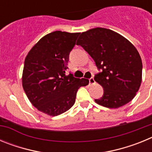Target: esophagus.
Masks as SVG:
<instances>
[{
	"mask_svg": "<svg viewBox=\"0 0 152 152\" xmlns=\"http://www.w3.org/2000/svg\"><path fill=\"white\" fill-rule=\"evenodd\" d=\"M89 83L90 84H95V80H94V77H91V78L89 79Z\"/></svg>",
	"mask_w": 152,
	"mask_h": 152,
	"instance_id": "34e87169",
	"label": "esophagus"
}]
</instances>
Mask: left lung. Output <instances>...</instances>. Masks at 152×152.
I'll return each mask as SVG.
<instances>
[{
  "label": "left lung",
  "mask_w": 152,
  "mask_h": 152,
  "mask_svg": "<svg viewBox=\"0 0 152 152\" xmlns=\"http://www.w3.org/2000/svg\"><path fill=\"white\" fill-rule=\"evenodd\" d=\"M94 58L101 73L94 80L103 87V94L95 102L116 109L131 101L142 83V62L135 46L116 32L94 28L81 33L77 41Z\"/></svg>",
  "instance_id": "left-lung-1"
}]
</instances>
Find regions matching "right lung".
I'll list each match as a JSON object with an SVG mask.
<instances>
[{
    "label": "right lung",
    "instance_id": "obj_1",
    "mask_svg": "<svg viewBox=\"0 0 152 152\" xmlns=\"http://www.w3.org/2000/svg\"><path fill=\"white\" fill-rule=\"evenodd\" d=\"M80 33L55 31L44 36L28 52L24 61L22 85L38 110L55 116L75 104L77 91L89 80L65 75L69 53Z\"/></svg>",
    "mask_w": 152,
    "mask_h": 152
}]
</instances>
